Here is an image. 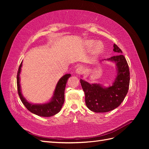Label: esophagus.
Instances as JSON below:
<instances>
[{"instance_id": "obj_1", "label": "esophagus", "mask_w": 149, "mask_h": 149, "mask_svg": "<svg viewBox=\"0 0 149 149\" xmlns=\"http://www.w3.org/2000/svg\"><path fill=\"white\" fill-rule=\"evenodd\" d=\"M84 70L83 68V66H79V67L77 69H76V73L77 74H81L84 73Z\"/></svg>"}]
</instances>
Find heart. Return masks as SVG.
I'll return each mask as SVG.
<instances>
[{
    "mask_svg": "<svg viewBox=\"0 0 149 149\" xmlns=\"http://www.w3.org/2000/svg\"><path fill=\"white\" fill-rule=\"evenodd\" d=\"M87 44L89 46H93L94 45V42L92 41V40H90V41H88ZM96 52H100V51H101V49H102V47L100 43H97L96 44Z\"/></svg>",
    "mask_w": 149,
    "mask_h": 149,
    "instance_id": "1",
    "label": "heart"
}]
</instances>
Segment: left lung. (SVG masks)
<instances>
[{
  "mask_svg": "<svg viewBox=\"0 0 149 149\" xmlns=\"http://www.w3.org/2000/svg\"><path fill=\"white\" fill-rule=\"evenodd\" d=\"M113 51L118 55L107 60L114 62L118 74L111 86L104 88L99 84H89L81 79L80 83L85 94L86 105L94 112H106L118 107L127 94L130 72L127 62L121 49L114 44Z\"/></svg>",
  "mask_w": 149,
  "mask_h": 149,
  "instance_id": "8db88e82",
  "label": "left lung"
}]
</instances>
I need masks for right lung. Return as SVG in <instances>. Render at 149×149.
Wrapping results in <instances>:
<instances>
[{
  "mask_svg": "<svg viewBox=\"0 0 149 149\" xmlns=\"http://www.w3.org/2000/svg\"><path fill=\"white\" fill-rule=\"evenodd\" d=\"M22 62L20 63L19 68V70L17 75V90L19 93L20 100L24 104V105L29 111L32 113L42 117H50L53 116L59 112L63 105L65 101V89L67 80L70 76V74H66L62 76V78L58 81L56 86L53 94V96L52 100L49 102L37 104H31L26 101L22 96L21 88L20 85V73L21 71V67Z\"/></svg>",
  "mask_w": 149,
  "mask_h": 149,
  "instance_id": "1",
  "label": "right lung"
}]
</instances>
